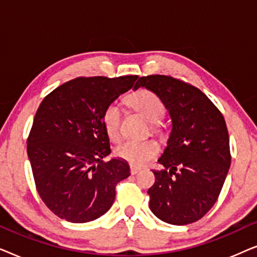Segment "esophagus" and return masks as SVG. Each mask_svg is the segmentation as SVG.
<instances>
[{
    "label": "esophagus",
    "mask_w": 257,
    "mask_h": 257,
    "mask_svg": "<svg viewBox=\"0 0 257 257\" xmlns=\"http://www.w3.org/2000/svg\"><path fill=\"white\" fill-rule=\"evenodd\" d=\"M140 171H142V170H140V168H139V167H135V166H131V174H133V175H135V174H138Z\"/></svg>",
    "instance_id": "obj_1"
}]
</instances>
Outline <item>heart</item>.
Segmentation results:
<instances>
[{
  "label": "heart",
  "instance_id": "obj_1",
  "mask_svg": "<svg viewBox=\"0 0 257 257\" xmlns=\"http://www.w3.org/2000/svg\"><path fill=\"white\" fill-rule=\"evenodd\" d=\"M126 103L130 107L142 114L147 121L151 122V127L154 132H161L159 121L165 114V106L163 101L156 93L150 90H139L130 94L126 98ZM120 122L121 111L117 104H110L105 108L103 113V124L107 136L112 140L120 138ZM160 152V147L154 140H144V142L122 143L115 149L114 153L119 159L126 161L131 166H145L151 160L154 159Z\"/></svg>",
  "mask_w": 257,
  "mask_h": 257
}]
</instances>
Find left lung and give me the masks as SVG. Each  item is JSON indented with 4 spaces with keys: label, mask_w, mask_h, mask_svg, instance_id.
<instances>
[{
    "label": "left lung",
    "mask_w": 257,
    "mask_h": 257,
    "mask_svg": "<svg viewBox=\"0 0 257 257\" xmlns=\"http://www.w3.org/2000/svg\"><path fill=\"white\" fill-rule=\"evenodd\" d=\"M146 87L160 98L172 119L167 146L152 171L150 209L158 219L184 226L214 206L230 166L226 121L198 87L171 76L140 77L133 89Z\"/></svg>",
    "instance_id": "left-lung-1"
}]
</instances>
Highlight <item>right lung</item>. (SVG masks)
<instances>
[{
    "mask_svg": "<svg viewBox=\"0 0 257 257\" xmlns=\"http://www.w3.org/2000/svg\"><path fill=\"white\" fill-rule=\"evenodd\" d=\"M137 78L78 77L49 93L38 107L28 157L38 194L61 219H98L113 205L118 182L130 177L126 161H103L111 153L103 113Z\"/></svg>",
    "mask_w": 257,
    "mask_h": 257,
    "instance_id": "obj_1",
    "label": "right lung"
}]
</instances>
